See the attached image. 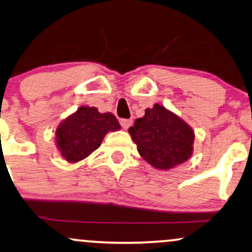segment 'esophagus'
I'll return each mask as SVG.
<instances>
[{"mask_svg":"<svg viewBox=\"0 0 252 252\" xmlns=\"http://www.w3.org/2000/svg\"><path fill=\"white\" fill-rule=\"evenodd\" d=\"M121 126H122L124 130L129 129L132 126V120H126V118H123V120H121Z\"/></svg>","mask_w":252,"mask_h":252,"instance_id":"esophagus-1","label":"esophagus"}]
</instances>
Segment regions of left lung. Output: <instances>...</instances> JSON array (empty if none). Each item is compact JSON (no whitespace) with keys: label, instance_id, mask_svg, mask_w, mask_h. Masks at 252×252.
Returning <instances> with one entry per match:
<instances>
[{"label":"left lung","instance_id":"obj_1","mask_svg":"<svg viewBox=\"0 0 252 252\" xmlns=\"http://www.w3.org/2000/svg\"><path fill=\"white\" fill-rule=\"evenodd\" d=\"M129 134L139 155L158 170L175 168L192 155L195 134L191 126L163 105L145 109L144 116L129 128Z\"/></svg>","mask_w":252,"mask_h":252}]
</instances>
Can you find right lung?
I'll use <instances>...</instances> for the list:
<instances>
[{"label":"right lung","instance_id":"1","mask_svg":"<svg viewBox=\"0 0 252 252\" xmlns=\"http://www.w3.org/2000/svg\"><path fill=\"white\" fill-rule=\"evenodd\" d=\"M120 129L113 114H101L95 107H80L57 126V149L68 162L76 163L95 151L109 131Z\"/></svg>","mask_w":252,"mask_h":252}]
</instances>
